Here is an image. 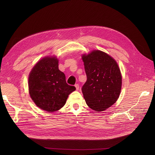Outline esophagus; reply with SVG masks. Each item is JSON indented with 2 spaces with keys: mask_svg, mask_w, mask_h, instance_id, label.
I'll return each instance as SVG.
<instances>
[{
  "mask_svg": "<svg viewBox=\"0 0 155 155\" xmlns=\"http://www.w3.org/2000/svg\"><path fill=\"white\" fill-rule=\"evenodd\" d=\"M75 87L76 88V90L77 91H78L79 90V85L78 84H75Z\"/></svg>",
  "mask_w": 155,
  "mask_h": 155,
  "instance_id": "34e87169",
  "label": "esophagus"
}]
</instances>
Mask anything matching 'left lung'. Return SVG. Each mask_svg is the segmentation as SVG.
Listing matches in <instances>:
<instances>
[{"mask_svg": "<svg viewBox=\"0 0 155 155\" xmlns=\"http://www.w3.org/2000/svg\"><path fill=\"white\" fill-rule=\"evenodd\" d=\"M87 81L82 88L88 106L101 112L110 107L118 99L122 76L116 60L108 54L94 50L82 56Z\"/></svg>", "mask_w": 155, "mask_h": 155, "instance_id": "8db88e82", "label": "left lung"}]
</instances>
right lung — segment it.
Here are the masks:
<instances>
[{"instance_id":"add662e5","label":"right lung","mask_w":155,"mask_h":155,"mask_svg":"<svg viewBox=\"0 0 155 155\" xmlns=\"http://www.w3.org/2000/svg\"><path fill=\"white\" fill-rule=\"evenodd\" d=\"M28 87L31 98L37 106L50 112L63 107L69 94L76 90L67 84L55 56L45 57L35 65L29 73Z\"/></svg>"}]
</instances>
